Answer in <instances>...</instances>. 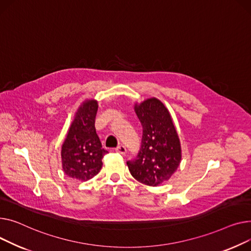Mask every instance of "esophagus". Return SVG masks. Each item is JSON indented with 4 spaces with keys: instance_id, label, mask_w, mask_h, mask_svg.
<instances>
[{
    "instance_id": "obj_1",
    "label": "esophagus",
    "mask_w": 251,
    "mask_h": 251,
    "mask_svg": "<svg viewBox=\"0 0 251 251\" xmlns=\"http://www.w3.org/2000/svg\"><path fill=\"white\" fill-rule=\"evenodd\" d=\"M115 152L119 153V154H122V155H125L126 153V149L125 146L120 145V146H117L116 148H115Z\"/></svg>"
}]
</instances>
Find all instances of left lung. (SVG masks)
I'll list each match as a JSON object with an SVG mask.
<instances>
[{
    "label": "left lung",
    "instance_id": "1",
    "mask_svg": "<svg viewBox=\"0 0 251 251\" xmlns=\"http://www.w3.org/2000/svg\"><path fill=\"white\" fill-rule=\"evenodd\" d=\"M143 126L141 149L137 157L126 162L132 177L150 186L167 181L181 160V147L171 115L157 98L135 105Z\"/></svg>",
    "mask_w": 251,
    "mask_h": 251
}]
</instances>
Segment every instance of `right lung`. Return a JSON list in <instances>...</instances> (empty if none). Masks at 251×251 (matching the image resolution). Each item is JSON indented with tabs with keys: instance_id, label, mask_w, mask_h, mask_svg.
Returning a JSON list of instances; mask_svg holds the SVG:
<instances>
[{
	"instance_id": "obj_1",
	"label": "right lung",
	"mask_w": 251,
	"mask_h": 251,
	"mask_svg": "<svg viewBox=\"0 0 251 251\" xmlns=\"http://www.w3.org/2000/svg\"><path fill=\"white\" fill-rule=\"evenodd\" d=\"M97 101L86 100L76 112L62 146L64 172L74 179L87 181L101 170L102 158L108 152L102 148L96 134Z\"/></svg>"
}]
</instances>
